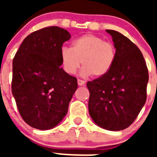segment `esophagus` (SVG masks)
I'll return each instance as SVG.
<instances>
[{"label": "esophagus", "mask_w": 157, "mask_h": 157, "mask_svg": "<svg viewBox=\"0 0 157 157\" xmlns=\"http://www.w3.org/2000/svg\"><path fill=\"white\" fill-rule=\"evenodd\" d=\"M77 83H78L79 86H83V85L85 84V81H83V80L78 79V80H77Z\"/></svg>", "instance_id": "obj_1"}]
</instances>
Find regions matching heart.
<instances>
[{"label":"heart","instance_id":"1","mask_svg":"<svg viewBox=\"0 0 157 157\" xmlns=\"http://www.w3.org/2000/svg\"><path fill=\"white\" fill-rule=\"evenodd\" d=\"M61 64L67 74H74L80 66L81 74L101 77L109 72L115 63L116 49L112 43L93 34H86L73 42L71 48H61Z\"/></svg>","mask_w":157,"mask_h":157}]
</instances>
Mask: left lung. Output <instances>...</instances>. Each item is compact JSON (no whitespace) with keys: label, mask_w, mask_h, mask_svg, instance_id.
I'll list each match as a JSON object with an SVG mask.
<instances>
[{"label":"left lung","mask_w":157,"mask_h":157,"mask_svg":"<svg viewBox=\"0 0 157 157\" xmlns=\"http://www.w3.org/2000/svg\"><path fill=\"white\" fill-rule=\"evenodd\" d=\"M105 31L112 36L116 58L108 74L87 82L88 108L96 124L116 131L129 127L144 105L149 75L140 49L121 33Z\"/></svg>","instance_id":"left-lung-1"}]
</instances>
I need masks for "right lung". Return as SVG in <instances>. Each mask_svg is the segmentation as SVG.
Segmentation results:
<instances>
[{
    "label": "right lung",
    "instance_id": "obj_1",
    "mask_svg": "<svg viewBox=\"0 0 157 157\" xmlns=\"http://www.w3.org/2000/svg\"><path fill=\"white\" fill-rule=\"evenodd\" d=\"M70 39L68 32L58 26L35 31L13 60V96L25 122L36 129L58 125L77 89V78L60 67L63 43Z\"/></svg>",
    "mask_w": 157,
    "mask_h": 157
}]
</instances>
